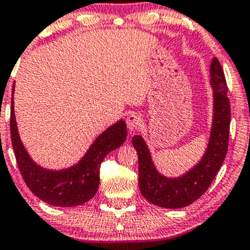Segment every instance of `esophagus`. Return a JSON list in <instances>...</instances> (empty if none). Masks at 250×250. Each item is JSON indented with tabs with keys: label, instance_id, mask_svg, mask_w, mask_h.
<instances>
[{
	"label": "esophagus",
	"instance_id": "1",
	"mask_svg": "<svg viewBox=\"0 0 250 250\" xmlns=\"http://www.w3.org/2000/svg\"><path fill=\"white\" fill-rule=\"evenodd\" d=\"M141 118L140 116H138V115L135 114H132L130 116H128L127 118V125H128V128H129V130H132V132H134V130L139 129L141 125Z\"/></svg>",
	"mask_w": 250,
	"mask_h": 250
}]
</instances>
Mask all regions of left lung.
<instances>
[{
	"mask_svg": "<svg viewBox=\"0 0 250 250\" xmlns=\"http://www.w3.org/2000/svg\"><path fill=\"white\" fill-rule=\"evenodd\" d=\"M211 85L213 87L214 112L211 136L206 153L195 167L177 178L160 175L152 163L146 143L140 135L133 136L138 152L139 188L147 201L164 208H182L193 204L208 189L215 177L229 146L230 101L224 72L214 57L211 63Z\"/></svg>",
	"mask_w": 250,
	"mask_h": 250,
	"instance_id": "1",
	"label": "left lung"
}]
</instances>
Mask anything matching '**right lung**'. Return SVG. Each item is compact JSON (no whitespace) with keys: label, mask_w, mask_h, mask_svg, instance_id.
Segmentation results:
<instances>
[{"label":"right lung","mask_w":250,"mask_h":250,"mask_svg":"<svg viewBox=\"0 0 250 250\" xmlns=\"http://www.w3.org/2000/svg\"><path fill=\"white\" fill-rule=\"evenodd\" d=\"M14 91V88H13ZM10 136L20 173L30 190L51 206L73 207L87 202L99 187V169L109 152L125 143L127 127L123 120L107 128L96 139L87 153L69 169L46 170L30 158L18 133L14 106L10 109Z\"/></svg>","instance_id":"obj_1"}]
</instances>
